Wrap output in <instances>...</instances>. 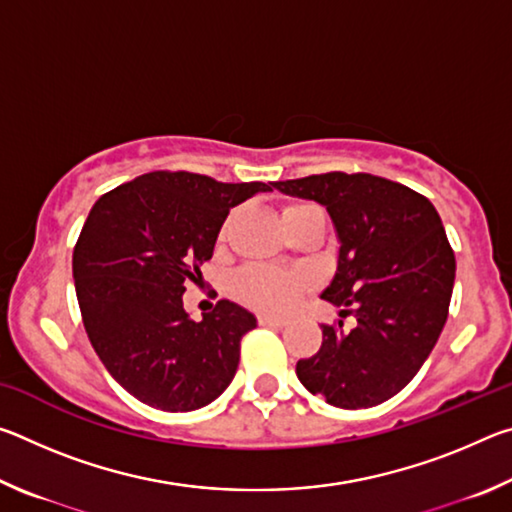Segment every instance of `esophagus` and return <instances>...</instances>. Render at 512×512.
Segmentation results:
<instances>
[{
  "label": "esophagus",
  "mask_w": 512,
  "mask_h": 512,
  "mask_svg": "<svg viewBox=\"0 0 512 512\" xmlns=\"http://www.w3.org/2000/svg\"><path fill=\"white\" fill-rule=\"evenodd\" d=\"M257 320H259V325H271V327H284V325H287V320H284V318H277V316H266V314L257 316Z\"/></svg>",
  "instance_id": "obj_1"
}]
</instances>
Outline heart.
Listing matches in <instances>:
<instances>
[{"instance_id":"obj_1","label":"heart","mask_w":512,"mask_h":512,"mask_svg":"<svg viewBox=\"0 0 512 512\" xmlns=\"http://www.w3.org/2000/svg\"><path fill=\"white\" fill-rule=\"evenodd\" d=\"M307 210H318L311 203H291L284 207L282 216H296ZM230 219L225 221L221 230V239L228 235ZM302 287H305V277L291 271H280V268L271 266H248L237 275L235 289L237 296L248 302L250 307L264 309V311H287L293 307V302L298 300Z\"/></svg>"}]
</instances>
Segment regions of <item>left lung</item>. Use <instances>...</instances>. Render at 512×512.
I'll return each mask as SVG.
<instances>
[{
  "label": "left lung",
  "instance_id": "obj_1",
  "mask_svg": "<svg viewBox=\"0 0 512 512\" xmlns=\"http://www.w3.org/2000/svg\"><path fill=\"white\" fill-rule=\"evenodd\" d=\"M275 189L325 205L339 235V266L323 298L357 325H323V345L296 375L339 409L391 400L418 375L452 300L456 259L427 196L372 173L329 171Z\"/></svg>",
  "mask_w": 512,
  "mask_h": 512
}]
</instances>
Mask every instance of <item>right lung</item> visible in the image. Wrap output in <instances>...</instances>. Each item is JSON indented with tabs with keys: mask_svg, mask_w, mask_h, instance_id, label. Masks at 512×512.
I'll return each mask as SVG.
<instances>
[{
	"mask_svg": "<svg viewBox=\"0 0 512 512\" xmlns=\"http://www.w3.org/2000/svg\"><path fill=\"white\" fill-rule=\"evenodd\" d=\"M271 187L151 171L94 203L74 246L76 298L94 352L140 402L196 411L230 386L255 316L219 300L196 323L183 293L201 280L230 207Z\"/></svg>",
	"mask_w": 512,
	"mask_h": 512,
	"instance_id": "obj_1",
	"label": "right lung"
}]
</instances>
